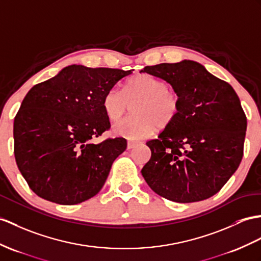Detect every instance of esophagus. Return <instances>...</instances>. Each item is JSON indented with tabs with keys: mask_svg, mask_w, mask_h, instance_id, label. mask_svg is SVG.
<instances>
[{
	"mask_svg": "<svg viewBox=\"0 0 261 261\" xmlns=\"http://www.w3.org/2000/svg\"><path fill=\"white\" fill-rule=\"evenodd\" d=\"M138 144V142H134V141H129L128 143H127V148L128 149H132V148H134L135 146Z\"/></svg>",
	"mask_w": 261,
	"mask_h": 261,
	"instance_id": "esophagus-1",
	"label": "esophagus"
}]
</instances>
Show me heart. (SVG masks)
<instances>
[{
    "instance_id": "1",
    "label": "heart",
    "mask_w": 261,
    "mask_h": 261,
    "mask_svg": "<svg viewBox=\"0 0 261 261\" xmlns=\"http://www.w3.org/2000/svg\"><path fill=\"white\" fill-rule=\"evenodd\" d=\"M133 103L134 115L114 126L115 134L132 141L151 135L157 126H169L180 111L179 95L169 90L166 82L149 74L133 76L125 83L123 92L111 88L104 95L101 106L109 120L117 122Z\"/></svg>"
}]
</instances>
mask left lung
Returning a JSON list of instances; mask_svg holds the SVG:
<instances>
[{
    "mask_svg": "<svg viewBox=\"0 0 261 261\" xmlns=\"http://www.w3.org/2000/svg\"><path fill=\"white\" fill-rule=\"evenodd\" d=\"M180 97L178 116L146 143L151 151L142 175L156 194L176 202H194L217 194L244 155L247 118L230 84L201 64L184 60L146 66Z\"/></svg>",
    "mask_w": 261,
    "mask_h": 261,
    "instance_id": "8db88e82",
    "label": "left lung"
}]
</instances>
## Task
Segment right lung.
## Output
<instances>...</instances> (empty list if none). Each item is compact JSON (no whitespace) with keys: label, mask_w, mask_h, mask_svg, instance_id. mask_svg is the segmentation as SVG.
<instances>
[{"label":"right lung","mask_w":261,"mask_h":261,"mask_svg":"<svg viewBox=\"0 0 261 261\" xmlns=\"http://www.w3.org/2000/svg\"><path fill=\"white\" fill-rule=\"evenodd\" d=\"M132 72L74 64L31 88L14 118V155L37 196L76 205L104 186L127 142L92 141L111 127L101 106L104 95Z\"/></svg>","instance_id":"1"}]
</instances>
